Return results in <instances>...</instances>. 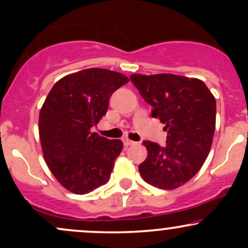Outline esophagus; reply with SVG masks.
<instances>
[{"label":"esophagus","instance_id":"1","mask_svg":"<svg viewBox=\"0 0 248 248\" xmlns=\"http://www.w3.org/2000/svg\"><path fill=\"white\" fill-rule=\"evenodd\" d=\"M122 142H124V146H132V144H134L135 143V142L134 141H132V140H129V139L128 138H124V139H122Z\"/></svg>","mask_w":248,"mask_h":248}]
</instances>
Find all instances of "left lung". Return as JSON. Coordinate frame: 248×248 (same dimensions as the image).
Returning <instances> with one entry per match:
<instances>
[{"label":"left lung","mask_w":248,"mask_h":248,"mask_svg":"<svg viewBox=\"0 0 248 248\" xmlns=\"http://www.w3.org/2000/svg\"><path fill=\"white\" fill-rule=\"evenodd\" d=\"M130 80L166 124L167 146L143 141L146 161L139 167L150 186L171 190L190 181L205 162L216 128V99L203 81L162 73L132 75Z\"/></svg>","instance_id":"left-lung-1"}]
</instances>
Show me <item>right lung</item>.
<instances>
[{
  "label": "right lung",
  "instance_id": "right-lung-1",
  "mask_svg": "<svg viewBox=\"0 0 248 248\" xmlns=\"http://www.w3.org/2000/svg\"><path fill=\"white\" fill-rule=\"evenodd\" d=\"M129 79L106 69L69 75L51 88L39 113L45 162L62 186L77 195L94 191L110 178L122 142L91 132L107 113L113 93Z\"/></svg>",
  "mask_w": 248,
  "mask_h": 248
}]
</instances>
